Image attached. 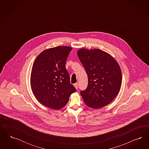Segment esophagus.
Listing matches in <instances>:
<instances>
[{
	"mask_svg": "<svg viewBox=\"0 0 149 149\" xmlns=\"http://www.w3.org/2000/svg\"><path fill=\"white\" fill-rule=\"evenodd\" d=\"M74 85L75 86V88H76L77 90V89H78V86H79V85H78V83H75Z\"/></svg>",
	"mask_w": 149,
	"mask_h": 149,
	"instance_id": "1",
	"label": "esophagus"
}]
</instances>
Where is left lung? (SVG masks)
<instances>
[{"instance_id":"8db88e82","label":"left lung","mask_w":149,"mask_h":149,"mask_svg":"<svg viewBox=\"0 0 149 149\" xmlns=\"http://www.w3.org/2000/svg\"><path fill=\"white\" fill-rule=\"evenodd\" d=\"M77 56L86 70L88 83L80 94L85 103L93 109L110 103L120 90L122 72L117 61L99 49H81Z\"/></svg>"}]
</instances>
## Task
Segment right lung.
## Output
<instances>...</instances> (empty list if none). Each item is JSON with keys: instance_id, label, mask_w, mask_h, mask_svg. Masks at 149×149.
I'll return each mask as SVG.
<instances>
[{"instance_id": "1", "label": "right lung", "mask_w": 149, "mask_h": 149, "mask_svg": "<svg viewBox=\"0 0 149 149\" xmlns=\"http://www.w3.org/2000/svg\"><path fill=\"white\" fill-rule=\"evenodd\" d=\"M69 46H57L41 52L33 63L31 75L32 92L45 107L59 110L67 104L70 95L77 90L70 82L65 68Z\"/></svg>"}]
</instances>
